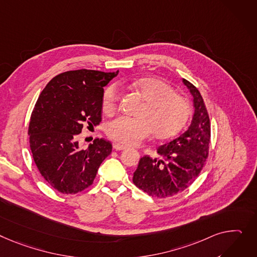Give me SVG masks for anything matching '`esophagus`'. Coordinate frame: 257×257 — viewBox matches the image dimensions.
Segmentation results:
<instances>
[{
  "label": "esophagus",
  "instance_id": "34e87169",
  "mask_svg": "<svg viewBox=\"0 0 257 257\" xmlns=\"http://www.w3.org/2000/svg\"><path fill=\"white\" fill-rule=\"evenodd\" d=\"M113 148H114V150H116V151H122V150H126V149H127V147H125V146H123V145H119V144H114V145H113Z\"/></svg>",
  "mask_w": 257,
  "mask_h": 257
}]
</instances>
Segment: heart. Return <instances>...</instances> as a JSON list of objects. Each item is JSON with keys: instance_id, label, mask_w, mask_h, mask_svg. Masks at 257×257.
I'll return each mask as SVG.
<instances>
[{"instance_id": "heart-1", "label": "heart", "mask_w": 257, "mask_h": 257, "mask_svg": "<svg viewBox=\"0 0 257 257\" xmlns=\"http://www.w3.org/2000/svg\"><path fill=\"white\" fill-rule=\"evenodd\" d=\"M145 104L139 117L118 116L107 125V135L119 144L136 146L153 132L156 138L164 139L176 134L186 123L189 105L165 82L157 78H144L134 82ZM118 98L115 85H109L102 97V109L107 114L114 111Z\"/></svg>"}]
</instances>
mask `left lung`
<instances>
[{
	"label": "left lung",
	"mask_w": 257,
	"mask_h": 257,
	"mask_svg": "<svg viewBox=\"0 0 257 257\" xmlns=\"http://www.w3.org/2000/svg\"><path fill=\"white\" fill-rule=\"evenodd\" d=\"M183 83L193 97L191 124L179 138L157 149L162 159L144 156L133 174L136 187L151 196H174L189 187L198 177L209 154L210 118L203 99L192 83Z\"/></svg>",
	"instance_id": "obj_1"
}]
</instances>
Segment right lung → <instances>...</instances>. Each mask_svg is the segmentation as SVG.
<instances>
[{"label": "right lung", "mask_w": 257, "mask_h": 257, "mask_svg": "<svg viewBox=\"0 0 257 257\" xmlns=\"http://www.w3.org/2000/svg\"><path fill=\"white\" fill-rule=\"evenodd\" d=\"M115 72L80 69L55 76L41 92L31 115L30 147L44 180L61 193L74 194L93 184L112 150L96 139L83 150L77 135L84 124L101 122L102 97Z\"/></svg>", "instance_id": "1"}]
</instances>
